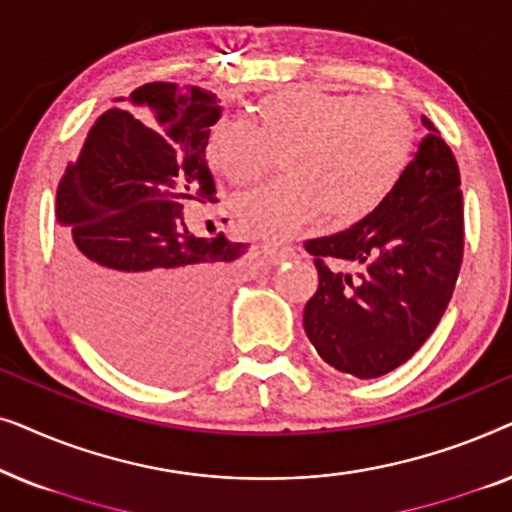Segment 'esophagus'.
<instances>
[{"label": "esophagus", "instance_id": "esophagus-1", "mask_svg": "<svg viewBox=\"0 0 512 512\" xmlns=\"http://www.w3.org/2000/svg\"><path fill=\"white\" fill-rule=\"evenodd\" d=\"M265 254H268L272 263H282L286 258H296L298 251L293 247H265Z\"/></svg>", "mask_w": 512, "mask_h": 512}]
</instances>
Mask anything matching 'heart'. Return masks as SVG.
I'll list each match as a JSON object with an SVG mask.
<instances>
[{
    "label": "heart",
    "instance_id": "obj_1",
    "mask_svg": "<svg viewBox=\"0 0 512 512\" xmlns=\"http://www.w3.org/2000/svg\"><path fill=\"white\" fill-rule=\"evenodd\" d=\"M415 149L401 104L298 86L263 97L256 123L223 118L207 135L209 165L230 184L256 181L286 153V179L235 202L244 230L286 240L321 214L333 226L361 221L394 191Z\"/></svg>",
    "mask_w": 512,
    "mask_h": 512
}]
</instances>
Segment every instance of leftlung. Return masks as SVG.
<instances>
[{
    "label": "left lung",
    "mask_w": 512,
    "mask_h": 512,
    "mask_svg": "<svg viewBox=\"0 0 512 512\" xmlns=\"http://www.w3.org/2000/svg\"><path fill=\"white\" fill-rule=\"evenodd\" d=\"M422 123L426 135L380 207L342 233L305 242L319 272L305 333L328 366L359 380L391 373L424 345L464 258L459 165L436 125L426 116Z\"/></svg>",
    "instance_id": "8db88e82"
}]
</instances>
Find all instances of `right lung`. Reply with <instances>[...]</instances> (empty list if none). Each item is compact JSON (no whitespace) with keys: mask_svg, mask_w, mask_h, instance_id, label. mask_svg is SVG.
<instances>
[{"mask_svg":"<svg viewBox=\"0 0 512 512\" xmlns=\"http://www.w3.org/2000/svg\"><path fill=\"white\" fill-rule=\"evenodd\" d=\"M116 102L58 186L62 282L104 356L181 382L214 359L230 265L247 249L184 221V202H216L205 144L221 107L209 90L163 81Z\"/></svg>","mask_w":512,"mask_h":512,"instance_id":"obj_1","label":"right lung"}]
</instances>
